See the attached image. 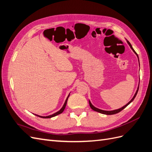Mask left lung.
Instances as JSON below:
<instances>
[{
	"mask_svg": "<svg viewBox=\"0 0 152 152\" xmlns=\"http://www.w3.org/2000/svg\"><path fill=\"white\" fill-rule=\"evenodd\" d=\"M126 40H127V44H129V45L130 46V48H131V49L132 50V51L134 52L136 54V56H137V58H138V61H139V58H138V55H137V54L136 53V51L135 50H134V49L132 48V45H131V43L129 42V41L126 39ZM139 63H140V62H139ZM138 89H139V86H138V87H137V90H136V93H135V94L134 95V96H133V98L131 99V100L128 103H127L126 105H124V107H122V108H119V109H117V110H112V111H106V110H101V109H99V108H96L95 107H94V106L92 104V103H91V102L90 101H89V105H90V107L93 109L94 111H96V112H99V113H103V114H105V115H113V114H116V113H118V112H120L121 111H122V110H123V109H124L127 106H128L129 104L133 100H134V99L135 98V97L136 96V94H137V92H138Z\"/></svg>",
	"mask_w": 152,
	"mask_h": 152,
	"instance_id": "1",
	"label": "left lung"
}]
</instances>
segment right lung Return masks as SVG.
<instances>
[{
	"instance_id": "1",
	"label": "right lung",
	"mask_w": 152,
	"mask_h": 152,
	"mask_svg": "<svg viewBox=\"0 0 152 152\" xmlns=\"http://www.w3.org/2000/svg\"><path fill=\"white\" fill-rule=\"evenodd\" d=\"M69 96H70V94H69L68 96H67V98H66V100H65V103H64V104H63V106L62 107V108H61L60 110H59L58 112H56V113H53V114H52V115H48V116H40V115H36V114H35V115H37V116H38V117H41V118H51V117H55V116L58 115L64 111V110H65V107H66V103H67V100H68V99Z\"/></svg>"
}]
</instances>
